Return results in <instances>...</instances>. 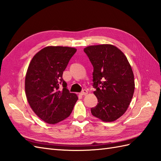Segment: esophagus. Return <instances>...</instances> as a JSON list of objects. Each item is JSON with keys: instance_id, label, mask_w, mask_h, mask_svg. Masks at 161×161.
I'll return each instance as SVG.
<instances>
[{"instance_id": "1", "label": "esophagus", "mask_w": 161, "mask_h": 161, "mask_svg": "<svg viewBox=\"0 0 161 161\" xmlns=\"http://www.w3.org/2000/svg\"><path fill=\"white\" fill-rule=\"evenodd\" d=\"M87 93H88V91H87L86 90H83V91H81V93H80V95H86Z\"/></svg>"}]
</instances>
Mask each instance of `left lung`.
<instances>
[{"mask_svg":"<svg viewBox=\"0 0 161 161\" xmlns=\"http://www.w3.org/2000/svg\"><path fill=\"white\" fill-rule=\"evenodd\" d=\"M93 66V86L97 98L91 114L104 122H113L125 114L133 97L134 76L126 56L110 44L84 49Z\"/></svg>","mask_w":161,"mask_h":161,"instance_id":"left-lung-1","label":"left lung"}]
</instances>
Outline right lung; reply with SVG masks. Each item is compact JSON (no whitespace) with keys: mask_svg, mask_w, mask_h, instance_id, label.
Wrapping results in <instances>:
<instances>
[{"mask_svg":"<svg viewBox=\"0 0 161 161\" xmlns=\"http://www.w3.org/2000/svg\"><path fill=\"white\" fill-rule=\"evenodd\" d=\"M76 51L70 47L47 46L30 63L25 81L26 97L34 112L48 124L68 118L78 99L68 90L62 77Z\"/></svg>","mask_w":161,"mask_h":161,"instance_id":"obj_1","label":"right lung"}]
</instances>
